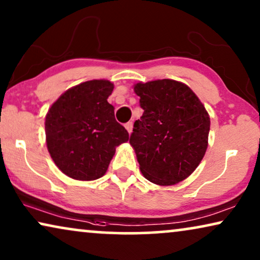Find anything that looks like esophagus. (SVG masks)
Returning a JSON list of instances; mask_svg holds the SVG:
<instances>
[{
	"mask_svg": "<svg viewBox=\"0 0 260 260\" xmlns=\"http://www.w3.org/2000/svg\"><path fill=\"white\" fill-rule=\"evenodd\" d=\"M124 126H125V129L127 130V133H129V134L133 133V126H134L133 122H127Z\"/></svg>",
	"mask_w": 260,
	"mask_h": 260,
	"instance_id": "1",
	"label": "esophagus"
}]
</instances>
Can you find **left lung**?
Instances as JSON below:
<instances>
[{
    "mask_svg": "<svg viewBox=\"0 0 260 260\" xmlns=\"http://www.w3.org/2000/svg\"><path fill=\"white\" fill-rule=\"evenodd\" d=\"M134 91L144 110L130 136L142 174L159 186L181 182L198 168L207 150L208 112L180 81L137 83Z\"/></svg>",
    "mask_w": 260,
    "mask_h": 260,
    "instance_id": "1",
    "label": "left lung"
}]
</instances>
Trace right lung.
Returning a JSON list of instances; mask_svg holds the SVG:
<instances>
[{"mask_svg":"<svg viewBox=\"0 0 260 260\" xmlns=\"http://www.w3.org/2000/svg\"><path fill=\"white\" fill-rule=\"evenodd\" d=\"M112 91L109 80L85 81L63 92L46 115L48 152L56 167L74 180L102 177L116 147L129 140L108 102Z\"/></svg>","mask_w":260,"mask_h":260,"instance_id":"obj_1","label":"right lung"}]
</instances>
